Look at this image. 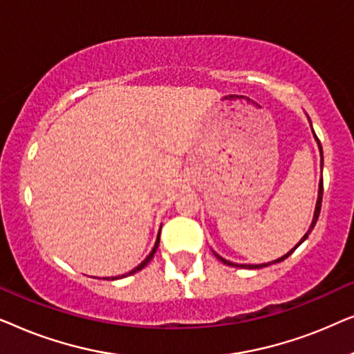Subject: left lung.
<instances>
[{
  "label": "left lung",
  "instance_id": "obj_1",
  "mask_svg": "<svg viewBox=\"0 0 354 354\" xmlns=\"http://www.w3.org/2000/svg\"><path fill=\"white\" fill-rule=\"evenodd\" d=\"M314 137H316V133H314ZM316 140H317V143H319V138L316 137ZM319 149H321V156H322V148H321V143H319ZM321 161L324 162V158L321 159ZM322 193H324V187H322V180H321V183H319V196H317V203H316V211H314V217H313V222H311V227H309V230L306 232V234H304V236L301 240H299V243L295 246L293 250H290L287 254H283L282 258H279V259H275V261H272V263H266V264H235V263H230V261H227V259H224V258H221L219 254L217 253H214V256L217 259H221L222 263L224 264H227V266H232V268H243V269H261V268H266V266H270V264H274V263H280V261H283V259H287L290 254L293 253L295 250L298 248L299 245L303 243L304 240L308 239V235L311 234V230L314 229V225H316V222H317V217H319V212H321V205H322Z\"/></svg>",
  "mask_w": 354,
  "mask_h": 354
}]
</instances>
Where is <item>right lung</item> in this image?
<instances>
[{"label":"right lung","mask_w":354,"mask_h":354,"mask_svg":"<svg viewBox=\"0 0 354 354\" xmlns=\"http://www.w3.org/2000/svg\"><path fill=\"white\" fill-rule=\"evenodd\" d=\"M159 234H161V232H159ZM158 245H159V235H158V240H156V243H154V248L151 250V253H149V254L147 256V258H145L143 263H140V264L137 266V268L130 270L129 275H132V274H135V272H138V270H142V269L145 268V266H147V264L149 263V261H151V258H153L154 253H156V250H158ZM122 277H125V275H119V277H111V280H115V279H122Z\"/></svg>","instance_id":"obj_1"}]
</instances>
